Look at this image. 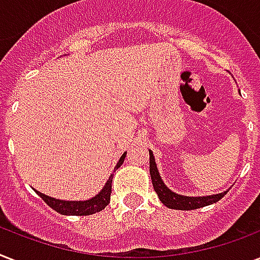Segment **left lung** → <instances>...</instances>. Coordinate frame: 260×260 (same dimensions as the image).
Instances as JSON below:
<instances>
[{
    "label": "left lung",
    "mask_w": 260,
    "mask_h": 260,
    "mask_svg": "<svg viewBox=\"0 0 260 260\" xmlns=\"http://www.w3.org/2000/svg\"><path fill=\"white\" fill-rule=\"evenodd\" d=\"M150 174L151 179H152V186L154 190L158 194L159 200L162 201V204L170 208V209H178V210H193L202 208V206L212 205L216 204L218 200H221L226 194V191L220 194H213V196H205V197H187V196H181L171 191L165 182L162 181V178L159 175L158 167L155 163V158L152 155V151H150Z\"/></svg>",
    "instance_id": "left-lung-1"
}]
</instances>
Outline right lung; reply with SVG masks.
<instances>
[{
  "label": "right lung",
  "instance_id": "obj_1",
  "mask_svg": "<svg viewBox=\"0 0 260 260\" xmlns=\"http://www.w3.org/2000/svg\"><path fill=\"white\" fill-rule=\"evenodd\" d=\"M126 152L121 155V158L118 163L114 167V171L117 170L118 167L121 166L124 159H125ZM112 179H113V174L110 175L108 182L104 186V189L95 196V197L86 200V201H63V200H56L50 196L40 193L38 190H35L36 193L43 198V201L46 202L47 205L56 210L58 213L64 214V216H89V214L97 213L101 212L108 204L110 202V193H112Z\"/></svg>",
  "mask_w": 260,
  "mask_h": 260
}]
</instances>
